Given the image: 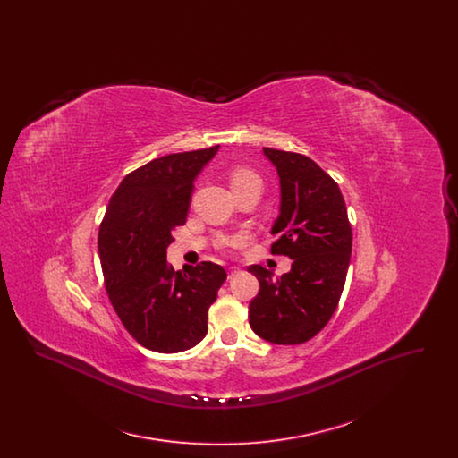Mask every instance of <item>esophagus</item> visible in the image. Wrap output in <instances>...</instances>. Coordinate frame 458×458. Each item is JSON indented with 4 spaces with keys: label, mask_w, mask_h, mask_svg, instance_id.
<instances>
[{
    "label": "esophagus",
    "mask_w": 458,
    "mask_h": 458,
    "mask_svg": "<svg viewBox=\"0 0 458 458\" xmlns=\"http://www.w3.org/2000/svg\"><path fill=\"white\" fill-rule=\"evenodd\" d=\"M239 267H233V266H232V267H228V278H233V276H235V275H239Z\"/></svg>",
    "instance_id": "obj_1"
}]
</instances>
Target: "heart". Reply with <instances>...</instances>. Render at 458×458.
Returning a JSON list of instances; mask_svg holds the SVG:
<instances>
[{
	"label": "heart",
	"mask_w": 458,
	"mask_h": 458,
	"mask_svg": "<svg viewBox=\"0 0 458 458\" xmlns=\"http://www.w3.org/2000/svg\"><path fill=\"white\" fill-rule=\"evenodd\" d=\"M247 185H261V178L247 168H235L230 172V187L232 191H239Z\"/></svg>",
	"instance_id": "1"
}]
</instances>
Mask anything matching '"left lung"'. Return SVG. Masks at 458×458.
<instances>
[{
	"instance_id": "obj_1",
	"label": "left lung",
	"mask_w": 458,
	"mask_h": 458,
	"mask_svg": "<svg viewBox=\"0 0 458 458\" xmlns=\"http://www.w3.org/2000/svg\"><path fill=\"white\" fill-rule=\"evenodd\" d=\"M280 176V216L271 233V254L288 256L292 269L282 276L261 264L249 266L259 293L249 305V325L262 340L299 345L331 319L342 297L352 228L338 183L304 154L262 148Z\"/></svg>"
}]
</instances>
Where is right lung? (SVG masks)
<instances>
[{
    "label": "right lung",
    "mask_w": 458,
    "mask_h": 458,
    "mask_svg": "<svg viewBox=\"0 0 458 458\" xmlns=\"http://www.w3.org/2000/svg\"><path fill=\"white\" fill-rule=\"evenodd\" d=\"M219 146L163 156L127 174L109 199L98 249L109 302L146 349L176 353L208 333V310L226 271L199 262L174 271L166 262L174 230L187 219L194 180Z\"/></svg>",
    "instance_id": "right-lung-1"
}]
</instances>
